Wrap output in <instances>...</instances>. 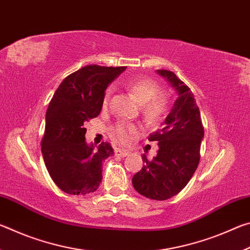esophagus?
Masks as SVG:
<instances>
[{"instance_id": "obj_1", "label": "esophagus", "mask_w": 250, "mask_h": 250, "mask_svg": "<svg viewBox=\"0 0 250 250\" xmlns=\"http://www.w3.org/2000/svg\"><path fill=\"white\" fill-rule=\"evenodd\" d=\"M130 153L128 150H125V149H116V155L118 156H121V158H125Z\"/></svg>"}]
</instances>
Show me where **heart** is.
<instances>
[{
    "instance_id": "1",
    "label": "heart",
    "mask_w": 250,
    "mask_h": 250,
    "mask_svg": "<svg viewBox=\"0 0 250 250\" xmlns=\"http://www.w3.org/2000/svg\"><path fill=\"white\" fill-rule=\"evenodd\" d=\"M129 91L132 94L139 104L141 111L147 124H155L166 116L167 109V99L163 94L159 92V84L153 79L147 77L135 78L126 84ZM109 100V91L104 96V104ZM113 135L121 143L128 142L130 137L137 133V128L132 125L120 124L113 128Z\"/></svg>"
}]
</instances>
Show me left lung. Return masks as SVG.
Returning <instances> with one entry per match:
<instances>
[{"mask_svg": "<svg viewBox=\"0 0 250 250\" xmlns=\"http://www.w3.org/2000/svg\"><path fill=\"white\" fill-rule=\"evenodd\" d=\"M170 83L177 97L161 128L149 141H158V153L152 160L142 155L145 167L135 173V191L151 200L164 201L176 195L192 179L200 162L204 139L201 112L191 89L170 70H156Z\"/></svg>", "mask_w": 250, "mask_h": 250, "instance_id": "left-lung-1", "label": "left lung"}]
</instances>
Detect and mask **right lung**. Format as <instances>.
I'll list each match as a JSON object with an SVG mask.
<instances>
[{
    "label": "right lung",
    "instance_id": "right-lung-1",
    "mask_svg": "<svg viewBox=\"0 0 250 250\" xmlns=\"http://www.w3.org/2000/svg\"><path fill=\"white\" fill-rule=\"evenodd\" d=\"M126 67L84 66L62 80L46 111L42 154L50 177L73 195L95 192L103 181V163L113 155L108 142H86L84 125L99 116L104 91Z\"/></svg>",
    "mask_w": 250,
    "mask_h": 250
}]
</instances>
